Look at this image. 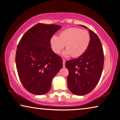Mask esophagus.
<instances>
[{
    "label": "esophagus",
    "mask_w": 120,
    "mask_h": 120,
    "mask_svg": "<svg viewBox=\"0 0 120 120\" xmlns=\"http://www.w3.org/2000/svg\"><path fill=\"white\" fill-rule=\"evenodd\" d=\"M63 60V67H65V60Z\"/></svg>",
    "instance_id": "obj_1"
}]
</instances>
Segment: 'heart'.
I'll use <instances>...</instances> for the list:
<instances>
[{
	"instance_id": "heart-1",
	"label": "heart",
	"mask_w": 120,
	"mask_h": 120,
	"mask_svg": "<svg viewBox=\"0 0 120 120\" xmlns=\"http://www.w3.org/2000/svg\"><path fill=\"white\" fill-rule=\"evenodd\" d=\"M90 36L88 31L78 27H70L62 31L58 37L52 36L50 45L55 53L60 54L65 46L63 55L76 58L82 56L89 47Z\"/></svg>"
}]
</instances>
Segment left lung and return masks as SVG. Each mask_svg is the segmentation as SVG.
Listing matches in <instances>:
<instances>
[{"mask_svg": "<svg viewBox=\"0 0 120 120\" xmlns=\"http://www.w3.org/2000/svg\"><path fill=\"white\" fill-rule=\"evenodd\" d=\"M88 29L84 25H80ZM90 42L82 56L66 61L65 66L69 72L67 78L68 89L74 95L83 96L91 92L101 77L104 66V52L98 37L89 30Z\"/></svg>", "mask_w": 120, "mask_h": 120, "instance_id": "1", "label": "left lung"}]
</instances>
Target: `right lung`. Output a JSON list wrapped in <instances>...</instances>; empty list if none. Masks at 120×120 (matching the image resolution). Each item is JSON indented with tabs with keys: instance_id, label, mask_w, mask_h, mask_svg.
Masks as SVG:
<instances>
[{
	"instance_id": "add662e5",
	"label": "right lung",
	"mask_w": 120,
	"mask_h": 120,
	"mask_svg": "<svg viewBox=\"0 0 120 120\" xmlns=\"http://www.w3.org/2000/svg\"><path fill=\"white\" fill-rule=\"evenodd\" d=\"M55 24L38 23L19 41L15 62L19 80L30 93L42 95L49 91L52 79L63 67V60L53 52L50 39L61 28Z\"/></svg>"
}]
</instances>
